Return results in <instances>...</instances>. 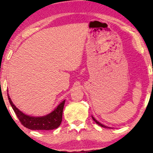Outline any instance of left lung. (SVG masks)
<instances>
[{
	"label": "left lung",
	"instance_id": "1",
	"mask_svg": "<svg viewBox=\"0 0 153 153\" xmlns=\"http://www.w3.org/2000/svg\"><path fill=\"white\" fill-rule=\"evenodd\" d=\"M92 118H93V120H94V121H95V122L96 123H97V125H100V126H101V127H104V128H110V127H106V126H105V125H102V124H101V123H99V122H98V121H97V120H95V119L93 118V116H92Z\"/></svg>",
	"mask_w": 153,
	"mask_h": 153
}]
</instances>
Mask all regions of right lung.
<instances>
[{
    "instance_id": "add662e5",
    "label": "right lung",
    "mask_w": 153,
    "mask_h": 153,
    "mask_svg": "<svg viewBox=\"0 0 153 153\" xmlns=\"http://www.w3.org/2000/svg\"><path fill=\"white\" fill-rule=\"evenodd\" d=\"M8 100L11 104L14 111L17 116L21 123L25 127L33 130H51L58 128L62 122V111H63L65 102L63 100L51 113L45 116L33 117L26 115L18 109L12 103L11 99L7 93Z\"/></svg>"
}]
</instances>
